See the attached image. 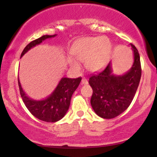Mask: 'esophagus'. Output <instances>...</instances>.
Here are the masks:
<instances>
[{"label": "esophagus", "instance_id": "obj_1", "mask_svg": "<svg viewBox=\"0 0 157 157\" xmlns=\"http://www.w3.org/2000/svg\"><path fill=\"white\" fill-rule=\"evenodd\" d=\"M81 83L82 84H84V85H86L89 83V82H88V80L86 78H83L82 80H81Z\"/></svg>", "mask_w": 157, "mask_h": 157}]
</instances>
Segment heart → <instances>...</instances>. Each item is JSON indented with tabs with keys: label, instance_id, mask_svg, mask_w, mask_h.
Returning <instances> with one entry per match:
<instances>
[{
	"label": "heart",
	"instance_id": "1",
	"mask_svg": "<svg viewBox=\"0 0 157 157\" xmlns=\"http://www.w3.org/2000/svg\"><path fill=\"white\" fill-rule=\"evenodd\" d=\"M111 48L110 40L106 36L85 37L74 43L71 49L73 56L67 58L70 67L76 71L81 70L78 61L84 62L86 68L91 72L99 71L108 63Z\"/></svg>",
	"mask_w": 157,
	"mask_h": 157
}]
</instances>
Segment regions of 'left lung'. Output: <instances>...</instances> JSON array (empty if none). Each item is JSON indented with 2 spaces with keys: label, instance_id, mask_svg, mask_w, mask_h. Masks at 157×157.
Returning <instances> with one entry per match:
<instances>
[{
  "label": "left lung",
  "instance_id": "left-lung-1",
  "mask_svg": "<svg viewBox=\"0 0 157 157\" xmlns=\"http://www.w3.org/2000/svg\"><path fill=\"white\" fill-rule=\"evenodd\" d=\"M134 56L132 67L125 74L113 73L112 63L89 78L93 89L91 104L94 112L103 119H113L129 106L136 94L141 76L140 56L136 47L130 44Z\"/></svg>",
  "mask_w": 157,
  "mask_h": 157
}]
</instances>
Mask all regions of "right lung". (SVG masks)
Listing matches in <instances>:
<instances>
[{
    "label": "right lung",
    "instance_id": "obj_1",
    "mask_svg": "<svg viewBox=\"0 0 157 157\" xmlns=\"http://www.w3.org/2000/svg\"><path fill=\"white\" fill-rule=\"evenodd\" d=\"M57 34L53 36L45 35L30 43L23 49L21 58L31 48L38 46L47 38H54ZM19 89L23 102L29 111L36 118L46 122H56L61 120L69 108L71 98L78 88L81 78H61L59 83L50 95L40 100L33 99L25 94L18 78Z\"/></svg>",
    "mask_w": 157,
    "mask_h": 157
}]
</instances>
